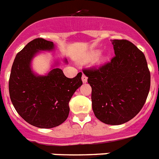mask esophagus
I'll list each match as a JSON object with an SVG mask.
<instances>
[{
  "instance_id": "1",
  "label": "esophagus",
  "mask_w": 159,
  "mask_h": 159,
  "mask_svg": "<svg viewBox=\"0 0 159 159\" xmlns=\"http://www.w3.org/2000/svg\"><path fill=\"white\" fill-rule=\"evenodd\" d=\"M82 81L83 83H86V82H88V77L86 76L85 74H82Z\"/></svg>"
}]
</instances>
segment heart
Here are the masks:
<instances>
[{
	"instance_id": "1",
	"label": "heart",
	"mask_w": 159,
	"mask_h": 159,
	"mask_svg": "<svg viewBox=\"0 0 159 159\" xmlns=\"http://www.w3.org/2000/svg\"><path fill=\"white\" fill-rule=\"evenodd\" d=\"M100 55V51L99 50H93V51H90L89 52H88L86 55L84 56V57L82 58V61H84V62H90L92 61H93L94 59L98 57V56ZM106 61V57H102L100 59L99 61V62L100 63H102Z\"/></svg>"
}]
</instances>
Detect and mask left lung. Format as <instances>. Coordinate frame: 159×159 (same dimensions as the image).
I'll return each instance as SVG.
<instances>
[{
  "label": "left lung",
  "instance_id": "obj_1",
  "mask_svg": "<svg viewBox=\"0 0 159 159\" xmlns=\"http://www.w3.org/2000/svg\"><path fill=\"white\" fill-rule=\"evenodd\" d=\"M115 57L98 69L85 70L92 87L96 117L109 125H120L135 117L150 89V71L145 56L127 40H112Z\"/></svg>",
  "mask_w": 159,
  "mask_h": 159
}]
</instances>
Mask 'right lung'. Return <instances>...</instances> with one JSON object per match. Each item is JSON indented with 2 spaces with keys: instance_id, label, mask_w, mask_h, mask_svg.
Listing matches in <instances>:
<instances>
[{
  "instance_id": "1",
  "label": "right lung",
  "mask_w": 159,
  "mask_h": 159,
  "mask_svg": "<svg viewBox=\"0 0 159 159\" xmlns=\"http://www.w3.org/2000/svg\"><path fill=\"white\" fill-rule=\"evenodd\" d=\"M54 49L52 42L34 39L16 54L10 75L9 93L13 106L26 122L40 128H55L66 121L69 102L82 85V72L68 78L57 66V61L47 74L34 72L32 59L40 52ZM63 61L67 63L66 58Z\"/></svg>"
}]
</instances>
